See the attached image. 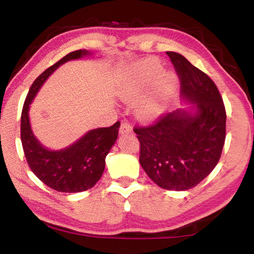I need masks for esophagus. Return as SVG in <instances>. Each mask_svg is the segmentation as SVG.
Returning <instances> with one entry per match:
<instances>
[{
  "label": "esophagus",
  "instance_id": "esophagus-1",
  "mask_svg": "<svg viewBox=\"0 0 254 254\" xmlns=\"http://www.w3.org/2000/svg\"><path fill=\"white\" fill-rule=\"evenodd\" d=\"M132 127L127 122H122L121 127H120V134H126V133H131Z\"/></svg>",
  "mask_w": 254,
  "mask_h": 254
}]
</instances>
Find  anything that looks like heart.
Segmentation results:
<instances>
[{"mask_svg": "<svg viewBox=\"0 0 254 254\" xmlns=\"http://www.w3.org/2000/svg\"><path fill=\"white\" fill-rule=\"evenodd\" d=\"M161 63L147 58L132 65L126 71L118 87V96L123 102L132 103L151 87L150 91L135 104V114L145 122L154 121L165 113L177 91V79L170 72L161 71Z\"/></svg>", "mask_w": 254, "mask_h": 254, "instance_id": "b5f03b06", "label": "heart"}]
</instances>
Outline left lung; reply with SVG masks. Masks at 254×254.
<instances>
[{"label":"left lung","mask_w":254,"mask_h":254,"mask_svg":"<svg viewBox=\"0 0 254 254\" xmlns=\"http://www.w3.org/2000/svg\"><path fill=\"white\" fill-rule=\"evenodd\" d=\"M182 80L180 98L192 104L166 114L150 127H134L140 165L159 187L188 190L220 160L226 113L216 85L183 55L167 51Z\"/></svg>","instance_id":"obj_1"}]
</instances>
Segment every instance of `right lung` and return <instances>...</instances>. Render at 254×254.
<instances>
[{
    "mask_svg": "<svg viewBox=\"0 0 254 254\" xmlns=\"http://www.w3.org/2000/svg\"><path fill=\"white\" fill-rule=\"evenodd\" d=\"M91 55V51L85 49L72 51L46 69L30 87L21 114V141L30 169L42 183L57 191L80 192L92 188L101 179L105 158L117 142L120 122L110 127L89 130L66 148L50 150L33 134L29 118L30 104L59 66Z\"/></svg>",
    "mask_w": 254,
    "mask_h": 254,
    "instance_id": "add662e5",
    "label": "right lung"
}]
</instances>
